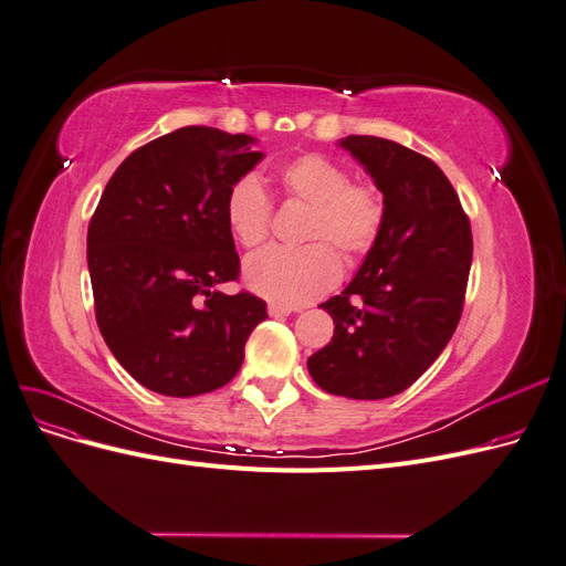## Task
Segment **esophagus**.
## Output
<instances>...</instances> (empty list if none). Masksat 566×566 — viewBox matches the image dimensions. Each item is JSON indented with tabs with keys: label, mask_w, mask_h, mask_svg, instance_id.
Masks as SVG:
<instances>
[{
	"label": "esophagus",
	"mask_w": 566,
	"mask_h": 566,
	"mask_svg": "<svg viewBox=\"0 0 566 566\" xmlns=\"http://www.w3.org/2000/svg\"><path fill=\"white\" fill-rule=\"evenodd\" d=\"M293 312H297V310H293V306H283V304H269V316H276V318H281V316H290Z\"/></svg>",
	"instance_id": "1"
}]
</instances>
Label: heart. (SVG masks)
Returning a JSON list of instances; mask_svg holds the SVG:
<instances>
[{"mask_svg": "<svg viewBox=\"0 0 566 566\" xmlns=\"http://www.w3.org/2000/svg\"><path fill=\"white\" fill-rule=\"evenodd\" d=\"M279 181L287 198L312 205L304 241H328L345 254L366 252L382 227V198L366 181H349L347 167L321 153L287 160ZM227 224L243 248L266 241L271 200L260 179H238L227 196ZM342 264L325 243L306 248H269L252 254L243 266L245 285L273 304L304 306L339 281Z\"/></svg>", "mask_w": 566, "mask_h": 566, "instance_id": "1", "label": "heart"}]
</instances>
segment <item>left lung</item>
Segmentation results:
<instances>
[{"label": "left lung", "instance_id": "obj_1", "mask_svg": "<svg viewBox=\"0 0 566 566\" xmlns=\"http://www.w3.org/2000/svg\"><path fill=\"white\" fill-rule=\"evenodd\" d=\"M339 148L382 193V227L339 295L321 304L333 339L310 356L314 382L378 401L413 385L449 345L462 314L472 231L447 175L420 153L352 134Z\"/></svg>", "mask_w": 566, "mask_h": 566}]
</instances>
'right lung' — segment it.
<instances>
[{
	"mask_svg": "<svg viewBox=\"0 0 566 566\" xmlns=\"http://www.w3.org/2000/svg\"><path fill=\"white\" fill-rule=\"evenodd\" d=\"M254 136L181 127L115 169L90 221L96 323L132 378L165 397H198L241 370L266 302L227 295L241 262L229 188L264 158Z\"/></svg>",
	"mask_w": 566,
	"mask_h": 566,
	"instance_id": "right-lung-1",
	"label": "right lung"
}]
</instances>
